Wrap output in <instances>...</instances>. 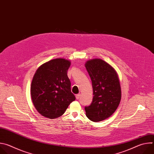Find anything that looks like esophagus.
<instances>
[{"mask_svg": "<svg viewBox=\"0 0 154 154\" xmlns=\"http://www.w3.org/2000/svg\"><path fill=\"white\" fill-rule=\"evenodd\" d=\"M75 97H76V99H79L80 97V94L79 93V94H77V95L75 96Z\"/></svg>", "mask_w": 154, "mask_h": 154, "instance_id": "esophagus-1", "label": "esophagus"}]
</instances>
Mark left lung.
I'll return each instance as SVG.
<instances>
[{"instance_id": "1", "label": "left lung", "mask_w": 154, "mask_h": 154, "mask_svg": "<svg viewBox=\"0 0 154 154\" xmlns=\"http://www.w3.org/2000/svg\"><path fill=\"white\" fill-rule=\"evenodd\" d=\"M86 69L92 82L93 99L85 106L90 120L99 122L111 116L121 101V90L117 72L105 61L95 58L87 61Z\"/></svg>"}]
</instances>
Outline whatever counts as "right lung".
Here are the masks:
<instances>
[{"mask_svg": "<svg viewBox=\"0 0 154 154\" xmlns=\"http://www.w3.org/2000/svg\"><path fill=\"white\" fill-rule=\"evenodd\" d=\"M70 65L68 60L56 58L42 64L36 70L30 93L33 103L42 116L57 118L75 100L67 75Z\"/></svg>", "mask_w": 154, "mask_h": 154, "instance_id": "obj_1", "label": "right lung"}]
</instances>
